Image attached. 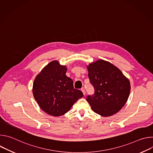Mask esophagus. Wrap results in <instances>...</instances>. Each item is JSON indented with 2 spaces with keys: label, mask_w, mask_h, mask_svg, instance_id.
<instances>
[{
  "label": "esophagus",
  "mask_w": 153,
  "mask_h": 153,
  "mask_svg": "<svg viewBox=\"0 0 153 153\" xmlns=\"http://www.w3.org/2000/svg\"><path fill=\"white\" fill-rule=\"evenodd\" d=\"M81 91H82L83 95H85V88H84V87H82V88H81Z\"/></svg>",
  "instance_id": "1"
}]
</instances>
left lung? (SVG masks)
<instances>
[{"label":"left lung","mask_w":153,"mask_h":153,"mask_svg":"<svg viewBox=\"0 0 153 153\" xmlns=\"http://www.w3.org/2000/svg\"><path fill=\"white\" fill-rule=\"evenodd\" d=\"M94 93L86 97L92 110L104 117L112 116L126 103L130 83L122 71L110 62L98 60L87 67Z\"/></svg>","instance_id":"left-lung-1"}]
</instances>
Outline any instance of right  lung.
Instances as JSON below:
<instances>
[{
    "label": "right lung",
    "instance_id": "right-lung-1",
    "mask_svg": "<svg viewBox=\"0 0 153 153\" xmlns=\"http://www.w3.org/2000/svg\"><path fill=\"white\" fill-rule=\"evenodd\" d=\"M67 68L54 60L36 76L33 93L42 110L53 116L67 113L73 104L83 97L81 91L75 89L73 80L66 76Z\"/></svg>",
    "mask_w": 153,
    "mask_h": 153
}]
</instances>
